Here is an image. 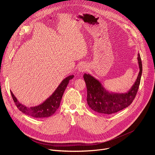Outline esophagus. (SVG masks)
<instances>
[{
	"instance_id": "obj_1",
	"label": "esophagus",
	"mask_w": 155,
	"mask_h": 155,
	"mask_svg": "<svg viewBox=\"0 0 155 155\" xmlns=\"http://www.w3.org/2000/svg\"><path fill=\"white\" fill-rule=\"evenodd\" d=\"M87 66L86 65H84V64H82L79 67L78 71L80 72H86L87 71Z\"/></svg>"
}]
</instances>
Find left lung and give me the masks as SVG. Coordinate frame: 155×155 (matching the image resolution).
Returning a JSON list of instances; mask_svg holds the SVG:
<instances>
[{"mask_svg": "<svg viewBox=\"0 0 155 155\" xmlns=\"http://www.w3.org/2000/svg\"><path fill=\"white\" fill-rule=\"evenodd\" d=\"M137 59L140 71L135 83L126 93H110L93 76L86 74L83 75L87 88V103L92 110L100 114L111 115L131 104L137 94L142 73V64L139 53Z\"/></svg>", "mask_w": 155, "mask_h": 155, "instance_id": "1", "label": "left lung"}]
</instances>
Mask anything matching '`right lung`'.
<instances>
[{"mask_svg": "<svg viewBox=\"0 0 155 155\" xmlns=\"http://www.w3.org/2000/svg\"><path fill=\"white\" fill-rule=\"evenodd\" d=\"M74 75H70L64 79L53 94L45 102L35 107H28L23 105L17 100L12 91H10L13 100L17 108L21 112L34 118H46L53 115L59 108L64 92L67 87L70 80Z\"/></svg>", "mask_w": 155, "mask_h": 155, "instance_id": "right-lung-1", "label": "right lung"}]
</instances>
